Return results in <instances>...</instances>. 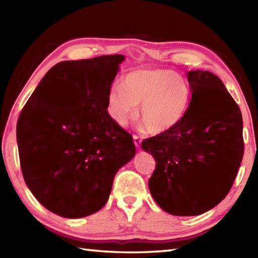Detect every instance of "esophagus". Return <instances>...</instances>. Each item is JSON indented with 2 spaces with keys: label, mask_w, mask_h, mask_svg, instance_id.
<instances>
[{
  "label": "esophagus",
  "mask_w": 258,
  "mask_h": 258,
  "mask_svg": "<svg viewBox=\"0 0 258 258\" xmlns=\"http://www.w3.org/2000/svg\"><path fill=\"white\" fill-rule=\"evenodd\" d=\"M133 142H134V145L138 147V149H140L141 143H142V138H140V136H138V135H134L133 136Z\"/></svg>",
  "instance_id": "34e87169"
}]
</instances>
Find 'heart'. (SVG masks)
Segmentation results:
<instances>
[{"mask_svg": "<svg viewBox=\"0 0 258 258\" xmlns=\"http://www.w3.org/2000/svg\"><path fill=\"white\" fill-rule=\"evenodd\" d=\"M108 113L126 125L138 111L152 134H164L183 122L190 105L189 85L182 75L167 69H142L126 74L122 84L108 93Z\"/></svg>", "mask_w": 258, "mask_h": 258, "instance_id": "heart-1", "label": "heart"}]
</instances>
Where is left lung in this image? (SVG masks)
I'll return each instance as SVG.
<instances>
[{
  "mask_svg": "<svg viewBox=\"0 0 258 258\" xmlns=\"http://www.w3.org/2000/svg\"><path fill=\"white\" fill-rule=\"evenodd\" d=\"M187 115L178 127L142 142L155 158L149 179L153 199L175 216H196L228 194L244 154L240 109L223 82L208 71H189Z\"/></svg>",
  "mask_w": 258,
  "mask_h": 258,
  "instance_id": "left-lung-1",
  "label": "left lung"
}]
</instances>
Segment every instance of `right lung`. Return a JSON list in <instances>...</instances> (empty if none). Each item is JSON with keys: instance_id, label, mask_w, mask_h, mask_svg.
Returning <instances> with one entry per match:
<instances>
[{"instance_id": "1", "label": "right lung", "mask_w": 258, "mask_h": 258, "mask_svg": "<svg viewBox=\"0 0 258 258\" xmlns=\"http://www.w3.org/2000/svg\"><path fill=\"white\" fill-rule=\"evenodd\" d=\"M122 54L56 64L16 126L22 173L46 210L65 218L106 204L115 174L135 156L133 139L107 113Z\"/></svg>"}]
</instances>
